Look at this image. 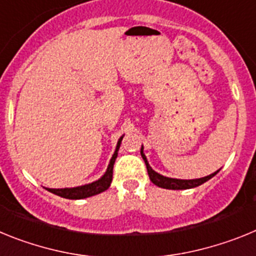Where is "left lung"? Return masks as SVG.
I'll return each instance as SVG.
<instances>
[{
    "label": "left lung",
    "mask_w": 256,
    "mask_h": 256,
    "mask_svg": "<svg viewBox=\"0 0 256 256\" xmlns=\"http://www.w3.org/2000/svg\"><path fill=\"white\" fill-rule=\"evenodd\" d=\"M141 155H142V159L144 160V164H146V168H148V177H150L151 182L156 186L162 187V188H168V190H187V188H194V187H198L202 183H205L206 180H209L210 178L214 177L218 170L216 173L210 174V176H206L204 178H198V180H174V178H168V177H164L162 174L156 173L151 169V166L148 165V159H146V156L144 154V148H141Z\"/></svg>",
    "instance_id": "left-lung-1"
}]
</instances>
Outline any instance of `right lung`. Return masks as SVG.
<instances>
[{
	"label": "right lung",
	"instance_id": "1",
	"mask_svg": "<svg viewBox=\"0 0 256 256\" xmlns=\"http://www.w3.org/2000/svg\"><path fill=\"white\" fill-rule=\"evenodd\" d=\"M123 137H120V140L118 141L116 150H115L114 155H112V160H110V164L108 166V170L104 174V177H101L100 180H96L94 183H90V184H84V186L80 187H74V188H47L50 192L55 194V195L61 196L64 198H70V200H78V198H90V196H94L100 192L106 191V190L110 187V183L112 180V166H114L115 159L118 156V150L120 148V142Z\"/></svg>",
	"mask_w": 256,
	"mask_h": 256
}]
</instances>
